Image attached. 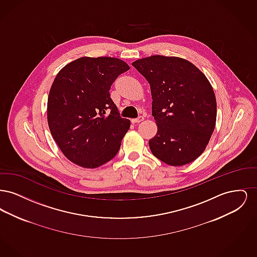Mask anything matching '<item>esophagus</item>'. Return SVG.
<instances>
[{
    "mask_svg": "<svg viewBox=\"0 0 257 257\" xmlns=\"http://www.w3.org/2000/svg\"><path fill=\"white\" fill-rule=\"evenodd\" d=\"M143 120H144V116L140 115V116H138L137 118H133V119H132V123H140L141 121H143Z\"/></svg>",
    "mask_w": 257,
    "mask_h": 257,
    "instance_id": "34e87169",
    "label": "esophagus"
}]
</instances>
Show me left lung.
<instances>
[{
    "label": "left lung",
    "mask_w": 257,
    "mask_h": 257,
    "mask_svg": "<svg viewBox=\"0 0 257 257\" xmlns=\"http://www.w3.org/2000/svg\"><path fill=\"white\" fill-rule=\"evenodd\" d=\"M132 65L150 85L157 134L149 141L152 154L170 166L199 157L214 132L217 102L205 75L192 62L151 56Z\"/></svg>",
    "instance_id": "1"
}]
</instances>
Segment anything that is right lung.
Segmentation results:
<instances>
[{
    "label": "right lung",
    "mask_w": 257,
    "mask_h": 257,
    "mask_svg": "<svg viewBox=\"0 0 257 257\" xmlns=\"http://www.w3.org/2000/svg\"><path fill=\"white\" fill-rule=\"evenodd\" d=\"M129 68L119 59L84 57L56 76L48 97V125L62 153L74 164L95 169L117 154L130 120L120 116L110 88Z\"/></svg>",
    "instance_id": "right-lung-1"
}]
</instances>
